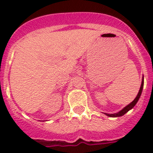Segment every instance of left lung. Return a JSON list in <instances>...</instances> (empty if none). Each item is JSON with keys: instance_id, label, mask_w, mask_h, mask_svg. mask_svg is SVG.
Masks as SVG:
<instances>
[{"instance_id": "left-lung-1", "label": "left lung", "mask_w": 153, "mask_h": 153, "mask_svg": "<svg viewBox=\"0 0 153 153\" xmlns=\"http://www.w3.org/2000/svg\"><path fill=\"white\" fill-rule=\"evenodd\" d=\"M143 86H144V79H143L142 82H141V86H140V91H139V92H138V94H137V97H136L135 99H134V100H133V102H131L130 104L128 105L125 107V108H124V109H122V110H121V111L118 112V113H117V114H106L107 116L111 117H121V116H122V115H124V114H126V113H127V112H128V110H130L131 109H133V107H134V105H135L137 104V102H138V100H139V98H140V94H141V92H142Z\"/></svg>"}]
</instances>
